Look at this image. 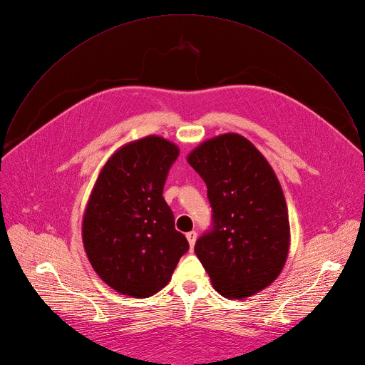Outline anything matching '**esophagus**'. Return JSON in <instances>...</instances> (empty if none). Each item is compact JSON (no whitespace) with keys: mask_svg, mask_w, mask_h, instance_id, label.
Masks as SVG:
<instances>
[{"mask_svg":"<svg viewBox=\"0 0 365 365\" xmlns=\"http://www.w3.org/2000/svg\"><path fill=\"white\" fill-rule=\"evenodd\" d=\"M197 237H198L197 231H190V232H187V240H188V244H190L191 248L194 247V244H195V241H197Z\"/></svg>","mask_w":365,"mask_h":365,"instance_id":"1","label":"esophagus"}]
</instances>
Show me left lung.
I'll return each instance as SVG.
<instances>
[{"label": "left lung", "instance_id": "left-lung-1", "mask_svg": "<svg viewBox=\"0 0 365 365\" xmlns=\"http://www.w3.org/2000/svg\"><path fill=\"white\" fill-rule=\"evenodd\" d=\"M187 161L204 180L212 210L195 254L221 295H254L278 277L288 255V211L278 178L238 134L202 143Z\"/></svg>", "mask_w": 365, "mask_h": 365}]
</instances>
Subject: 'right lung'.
<instances>
[{
    "instance_id": "add662e5",
    "label": "right lung",
    "mask_w": 365,
    "mask_h": 365,
    "mask_svg": "<svg viewBox=\"0 0 365 365\" xmlns=\"http://www.w3.org/2000/svg\"><path fill=\"white\" fill-rule=\"evenodd\" d=\"M173 143L150 135L118 150L88 200L83 241L100 278L124 295L147 298L164 288L190 245L163 197Z\"/></svg>"
}]
</instances>
